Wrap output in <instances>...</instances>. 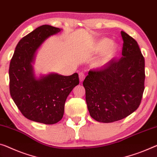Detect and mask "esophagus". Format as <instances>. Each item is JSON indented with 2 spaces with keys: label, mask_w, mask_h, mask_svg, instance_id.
<instances>
[{
  "label": "esophagus",
  "mask_w": 157,
  "mask_h": 157,
  "mask_svg": "<svg viewBox=\"0 0 157 157\" xmlns=\"http://www.w3.org/2000/svg\"><path fill=\"white\" fill-rule=\"evenodd\" d=\"M78 76H79V80H80L81 82L83 81L84 80V78H85V74L82 73V72L78 74Z\"/></svg>",
  "instance_id": "esophagus-1"
}]
</instances>
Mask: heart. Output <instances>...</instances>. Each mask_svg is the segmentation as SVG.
<instances>
[{
  "label": "heart",
  "instance_id": "obj_1",
  "mask_svg": "<svg viewBox=\"0 0 157 157\" xmlns=\"http://www.w3.org/2000/svg\"><path fill=\"white\" fill-rule=\"evenodd\" d=\"M119 50V46L116 43H112V40L109 38H103L98 40L94 47V50L95 52H103L95 61L94 67L96 69L105 68L117 58Z\"/></svg>",
  "mask_w": 157,
  "mask_h": 157
}]
</instances>
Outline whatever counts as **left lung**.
Segmentation results:
<instances>
[{
  "label": "left lung",
  "instance_id": "1",
  "mask_svg": "<svg viewBox=\"0 0 157 157\" xmlns=\"http://www.w3.org/2000/svg\"><path fill=\"white\" fill-rule=\"evenodd\" d=\"M122 57L90 70L83 82L90 117L99 122L124 119L138 108L144 90V59L134 38L121 32Z\"/></svg>",
  "mask_w": 157,
  "mask_h": 157
}]
</instances>
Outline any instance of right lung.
Instances as JSON below:
<instances>
[{
  "mask_svg": "<svg viewBox=\"0 0 157 157\" xmlns=\"http://www.w3.org/2000/svg\"><path fill=\"white\" fill-rule=\"evenodd\" d=\"M61 30L45 25L31 31L19 41L10 64V93L14 103L26 119L44 124L62 119L67 98L79 83L77 73H50L39 78L34 74L32 64L36 50Z\"/></svg>",
  "mask_w": 157,
  "mask_h": 157,
  "instance_id": "obj_1",
  "label": "right lung"
}]
</instances>
